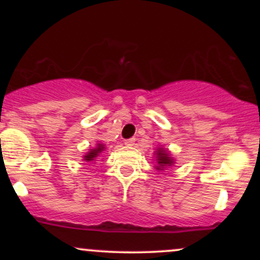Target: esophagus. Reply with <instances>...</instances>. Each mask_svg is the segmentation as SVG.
Wrapping results in <instances>:
<instances>
[{
	"mask_svg": "<svg viewBox=\"0 0 260 260\" xmlns=\"http://www.w3.org/2000/svg\"><path fill=\"white\" fill-rule=\"evenodd\" d=\"M134 143H136V138H131V139L124 140V145H127V147H133Z\"/></svg>",
	"mask_w": 260,
	"mask_h": 260,
	"instance_id": "obj_1",
	"label": "esophagus"
}]
</instances>
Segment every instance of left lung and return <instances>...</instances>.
<instances>
[{
	"mask_svg": "<svg viewBox=\"0 0 260 260\" xmlns=\"http://www.w3.org/2000/svg\"><path fill=\"white\" fill-rule=\"evenodd\" d=\"M154 162L155 166L154 168L157 170V171H165L176 164L175 157L172 156L171 151L169 149H166L162 145H159L154 151Z\"/></svg>",
	"mask_w": 260,
	"mask_h": 260,
	"instance_id": "8db88e82",
	"label": "left lung"
}]
</instances>
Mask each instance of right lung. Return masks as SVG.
Returning <instances> with one entry per match:
<instances>
[{"instance_id": "1", "label": "right lung", "mask_w": 260, "mask_h": 260, "mask_svg": "<svg viewBox=\"0 0 260 260\" xmlns=\"http://www.w3.org/2000/svg\"><path fill=\"white\" fill-rule=\"evenodd\" d=\"M106 149V145L103 144L101 142H98L96 145H95L94 148L89 149L86 153L83 155V161H85V162H89V165L92 162H95L96 161V159H99V157L101 156V154L104 153V150Z\"/></svg>"}]
</instances>
